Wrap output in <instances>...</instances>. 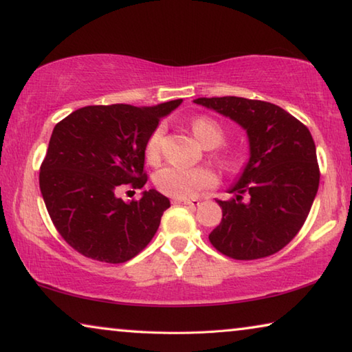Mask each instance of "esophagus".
<instances>
[{
    "label": "esophagus",
    "mask_w": 352,
    "mask_h": 352,
    "mask_svg": "<svg viewBox=\"0 0 352 352\" xmlns=\"http://www.w3.org/2000/svg\"><path fill=\"white\" fill-rule=\"evenodd\" d=\"M174 204H180V205H186V206H197L199 200L197 199H175Z\"/></svg>",
    "instance_id": "1"
}]
</instances>
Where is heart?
<instances>
[{
  "instance_id": "1",
  "label": "heart",
  "mask_w": 352,
  "mask_h": 352,
  "mask_svg": "<svg viewBox=\"0 0 352 352\" xmlns=\"http://www.w3.org/2000/svg\"><path fill=\"white\" fill-rule=\"evenodd\" d=\"M194 135L206 147L222 144L225 132L222 126L211 118H197L192 124ZM164 127L158 126L146 141L144 155L148 163H155L162 153V142ZM155 186L163 194L175 199H189L197 195L200 190L212 188L217 183V177L208 168H180V166H164L155 172Z\"/></svg>"
}]
</instances>
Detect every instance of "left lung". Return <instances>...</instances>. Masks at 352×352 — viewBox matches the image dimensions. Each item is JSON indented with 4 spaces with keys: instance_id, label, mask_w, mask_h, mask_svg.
I'll return each instance as SVG.
<instances>
[{
    "instance_id": "1",
    "label": "left lung",
    "mask_w": 352,
    "mask_h": 352,
    "mask_svg": "<svg viewBox=\"0 0 352 352\" xmlns=\"http://www.w3.org/2000/svg\"><path fill=\"white\" fill-rule=\"evenodd\" d=\"M239 122L250 140V162L231 200H216L222 222L211 231V245L237 261L272 256L305 225L320 184L315 142L295 116L265 100L236 96L199 98Z\"/></svg>"
}]
</instances>
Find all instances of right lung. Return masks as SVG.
I'll return each mask as SVG.
<instances>
[{
	"instance_id": "obj_1",
	"label": "right lung",
	"mask_w": 352,
	"mask_h": 352,
	"mask_svg": "<svg viewBox=\"0 0 352 352\" xmlns=\"http://www.w3.org/2000/svg\"><path fill=\"white\" fill-rule=\"evenodd\" d=\"M180 104L88 105L56 124L40 166V190L58 234L77 253L122 264L152 241L169 199L148 189L126 204L118 194L144 186L146 141Z\"/></svg>"
}]
</instances>
